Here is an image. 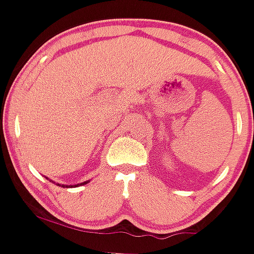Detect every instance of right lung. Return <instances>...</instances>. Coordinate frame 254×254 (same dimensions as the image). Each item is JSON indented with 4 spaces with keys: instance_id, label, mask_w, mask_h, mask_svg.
<instances>
[{
    "instance_id": "add662e5",
    "label": "right lung",
    "mask_w": 254,
    "mask_h": 254,
    "mask_svg": "<svg viewBox=\"0 0 254 254\" xmlns=\"http://www.w3.org/2000/svg\"><path fill=\"white\" fill-rule=\"evenodd\" d=\"M51 181V179H50ZM89 181H86V182H82V183H79V184H75V186H70V187H78V186H84V184H87L88 183ZM58 186H61V187H66V188H68V186H65V184H59L58 183Z\"/></svg>"
}]
</instances>
